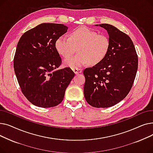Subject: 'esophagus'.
<instances>
[{
  "label": "esophagus",
  "instance_id": "1",
  "mask_svg": "<svg viewBox=\"0 0 153 153\" xmlns=\"http://www.w3.org/2000/svg\"><path fill=\"white\" fill-rule=\"evenodd\" d=\"M72 71H73V72H74L75 74H77L81 73L82 70L81 69L77 68V69H72Z\"/></svg>",
  "mask_w": 153,
  "mask_h": 153
}]
</instances>
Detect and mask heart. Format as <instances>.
Returning <instances> with one entry per match:
<instances>
[{
    "label": "heart",
    "instance_id": "heart-1",
    "mask_svg": "<svg viewBox=\"0 0 153 153\" xmlns=\"http://www.w3.org/2000/svg\"><path fill=\"white\" fill-rule=\"evenodd\" d=\"M54 45L57 52L66 58L74 54L78 48L77 55L64 61V66L77 69L88 62L91 65L100 62L109 51L110 41L106 35L98 34L92 30L81 27L72 31L69 38L58 37Z\"/></svg>",
    "mask_w": 153,
    "mask_h": 153
}]
</instances>
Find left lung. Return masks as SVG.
Masks as SVG:
<instances>
[{"label":"left lung","mask_w":153,"mask_h":153,"mask_svg":"<svg viewBox=\"0 0 153 153\" xmlns=\"http://www.w3.org/2000/svg\"><path fill=\"white\" fill-rule=\"evenodd\" d=\"M107 30L109 51L100 62L84 69V94L87 102L96 108L115 105L125 98L131 89L138 60L131 38L109 24L95 25Z\"/></svg>","instance_id":"obj_1"}]
</instances>
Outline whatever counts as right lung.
Returning a JSON list of instances; mask_svg holds the SVG:
<instances>
[{
	"instance_id": "obj_1",
	"label": "right lung",
	"mask_w": 153,
	"mask_h": 153,
	"mask_svg": "<svg viewBox=\"0 0 153 153\" xmlns=\"http://www.w3.org/2000/svg\"><path fill=\"white\" fill-rule=\"evenodd\" d=\"M68 28L62 24L42 23L25 32L18 42L14 71L22 93L34 105H58L75 75L69 68L58 69L61 59L55 42Z\"/></svg>"
}]
</instances>
